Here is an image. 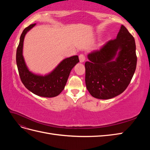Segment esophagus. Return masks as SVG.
<instances>
[{
	"label": "esophagus",
	"instance_id": "obj_1",
	"mask_svg": "<svg viewBox=\"0 0 150 150\" xmlns=\"http://www.w3.org/2000/svg\"><path fill=\"white\" fill-rule=\"evenodd\" d=\"M79 59L80 62H83L85 61V56L84 54H80L79 56Z\"/></svg>",
	"mask_w": 150,
	"mask_h": 150
}]
</instances>
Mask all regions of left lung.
Segmentation results:
<instances>
[{
  "label": "left lung",
  "mask_w": 150,
  "mask_h": 150,
  "mask_svg": "<svg viewBox=\"0 0 150 150\" xmlns=\"http://www.w3.org/2000/svg\"><path fill=\"white\" fill-rule=\"evenodd\" d=\"M85 62V82L92 96L108 99L118 96L128 87L137 67L133 36L121 25L115 39L88 54Z\"/></svg>",
  "instance_id": "1"
}]
</instances>
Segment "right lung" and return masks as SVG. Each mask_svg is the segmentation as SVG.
Masks as SVG:
<instances>
[{
    "label": "right lung",
    "instance_id": "1",
    "mask_svg": "<svg viewBox=\"0 0 150 150\" xmlns=\"http://www.w3.org/2000/svg\"><path fill=\"white\" fill-rule=\"evenodd\" d=\"M35 25V24L29 25L21 35L16 52L18 71L22 83L30 92L42 97H55L64 89L71 71L79 62V57L73 56L64 59L51 72L45 76L35 74L30 71L26 66L22 51L25 35Z\"/></svg>",
    "mask_w": 150,
    "mask_h": 150
}]
</instances>
